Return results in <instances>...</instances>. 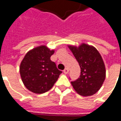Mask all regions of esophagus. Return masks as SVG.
<instances>
[{"mask_svg":"<svg viewBox=\"0 0 121 121\" xmlns=\"http://www.w3.org/2000/svg\"><path fill=\"white\" fill-rule=\"evenodd\" d=\"M68 71H69V70H68V69L67 68H65V69L64 70V73L65 74H68Z\"/></svg>","mask_w":121,"mask_h":121,"instance_id":"esophagus-1","label":"esophagus"}]
</instances>
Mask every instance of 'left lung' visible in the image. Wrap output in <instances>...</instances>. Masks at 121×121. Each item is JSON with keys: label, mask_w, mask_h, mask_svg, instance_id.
<instances>
[{"label": "left lung", "mask_w": 121, "mask_h": 121, "mask_svg": "<svg viewBox=\"0 0 121 121\" xmlns=\"http://www.w3.org/2000/svg\"><path fill=\"white\" fill-rule=\"evenodd\" d=\"M68 48L81 68L79 78L71 82L73 88L82 96L95 95L105 79V67L101 55L94 46L84 43L78 47L69 45Z\"/></svg>", "instance_id": "8db88e82"}]
</instances>
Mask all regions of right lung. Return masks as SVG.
<instances>
[{"mask_svg":"<svg viewBox=\"0 0 121 121\" xmlns=\"http://www.w3.org/2000/svg\"><path fill=\"white\" fill-rule=\"evenodd\" d=\"M54 50L47 46L35 47L25 55L20 66V73L25 87L35 94H42L52 88L62 73L51 57Z\"/></svg>","mask_w":121,"mask_h":121,"instance_id":"add662e5","label":"right lung"}]
</instances>
